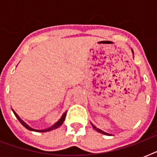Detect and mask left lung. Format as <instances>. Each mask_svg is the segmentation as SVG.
Masks as SVG:
<instances>
[{
    "label": "left lung",
    "mask_w": 157,
    "mask_h": 157,
    "mask_svg": "<svg viewBox=\"0 0 157 157\" xmlns=\"http://www.w3.org/2000/svg\"><path fill=\"white\" fill-rule=\"evenodd\" d=\"M132 50V53H133V54H134V51H133V50ZM91 124H92V126H93V128H94V129H95L96 131H98V133H101V134H105V135H112V134H107V133H106V132L103 131V130H101L100 129H98V128H97V127H96L95 125H94V124H92V123H91Z\"/></svg>",
    "instance_id": "1"
}]
</instances>
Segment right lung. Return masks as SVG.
<instances>
[{"mask_svg": "<svg viewBox=\"0 0 157 157\" xmlns=\"http://www.w3.org/2000/svg\"><path fill=\"white\" fill-rule=\"evenodd\" d=\"M12 111H13V114L15 115V117H17V119L19 121V122H20L21 124H23V126L25 127L26 129H28V130H31V131H35V132H48V131H50V130H53V129H57V128H59V126H61L62 124H63V123L64 120H65V117H66V115H67V112H65L63 114V116L61 117V118L58 121L55 123V124H54L53 125H51L50 127H49V128H47V129H33V128H32L31 126H29L27 123H25V122L23 121V120L21 119L20 117H19V116H18L17 113H16L15 112H14V110L12 109Z\"/></svg>", "mask_w": 157, "mask_h": 157, "instance_id": "obj_1", "label": "right lung"}]
</instances>
